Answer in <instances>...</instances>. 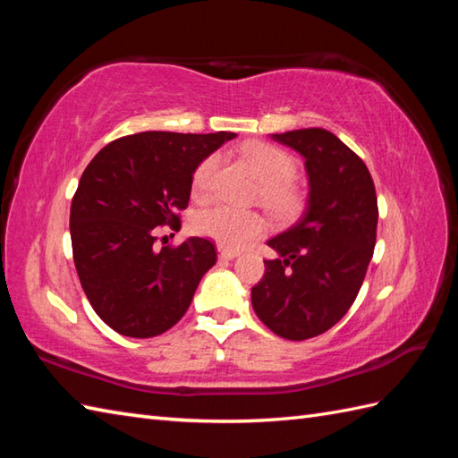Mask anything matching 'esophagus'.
Instances as JSON below:
<instances>
[{"label": "esophagus", "mask_w": 458, "mask_h": 458, "mask_svg": "<svg viewBox=\"0 0 458 458\" xmlns=\"http://www.w3.org/2000/svg\"><path fill=\"white\" fill-rule=\"evenodd\" d=\"M218 258L220 259H234V258H238V251H234V250H220V254H218Z\"/></svg>", "instance_id": "1"}]
</instances>
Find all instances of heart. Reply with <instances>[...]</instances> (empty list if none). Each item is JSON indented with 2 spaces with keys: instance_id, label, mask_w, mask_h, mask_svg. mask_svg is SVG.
<instances>
[{
  "instance_id": "obj_1",
  "label": "heart",
  "mask_w": 458,
  "mask_h": 458,
  "mask_svg": "<svg viewBox=\"0 0 458 458\" xmlns=\"http://www.w3.org/2000/svg\"><path fill=\"white\" fill-rule=\"evenodd\" d=\"M250 169L258 174L261 184V199L269 208L279 214H289L297 208L299 192L289 179L295 174V161L287 151L266 141H248L240 149ZM218 159L210 155L192 174V194L204 199L210 192L214 171ZM192 228L197 234L210 238L224 250H238L250 240L261 236L267 228L264 216L258 212H246L232 207H212L194 216Z\"/></svg>"
}]
</instances>
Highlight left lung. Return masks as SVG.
<instances>
[{
  "instance_id": "1",
  "label": "left lung",
  "mask_w": 458,
  "mask_h": 458,
  "mask_svg": "<svg viewBox=\"0 0 458 458\" xmlns=\"http://www.w3.org/2000/svg\"><path fill=\"white\" fill-rule=\"evenodd\" d=\"M305 159L307 207L267 240L277 251L251 287V307L287 340L327 333L352 307L374 254L377 199L364 161L323 128L271 133Z\"/></svg>"
}]
</instances>
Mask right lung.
I'll use <instances>...</instances> for the list:
<instances>
[{
    "label": "right lung",
    "mask_w": 458,
    "mask_h": 458,
    "mask_svg": "<svg viewBox=\"0 0 458 458\" xmlns=\"http://www.w3.org/2000/svg\"><path fill=\"white\" fill-rule=\"evenodd\" d=\"M236 133L143 131L106 145L84 169L71 204L76 274L92 309L115 333L163 335L187 313L216 264L210 240L153 248L155 230L181 228L194 169Z\"/></svg>",
    "instance_id": "1"
}]
</instances>
